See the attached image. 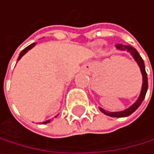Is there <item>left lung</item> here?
<instances>
[{"mask_svg": "<svg viewBox=\"0 0 154 154\" xmlns=\"http://www.w3.org/2000/svg\"><path fill=\"white\" fill-rule=\"evenodd\" d=\"M116 47H117L118 49L128 51L132 55V57L134 58V60L138 63V65H139V67L140 69L141 74H142V88H141L140 97L138 98V100L131 106H129L126 110L119 111V112H108V111H106V110H105L103 108H100V110H101L104 114L107 115V116L114 117V118H124V117L129 116V115H131L134 111H136L138 109V107L140 106V104L142 103V101L144 100V97H145L146 93H147V90H148V77H147V73H146V71H145L144 61H143L142 58L140 57V55L139 54V52L134 48H132L131 46H125V45H122V44H117Z\"/></svg>", "mask_w": 154, "mask_h": 154, "instance_id": "8db88e82", "label": "left lung"}]
</instances>
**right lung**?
I'll return each instance as SVG.
<instances>
[{"mask_svg":"<svg viewBox=\"0 0 154 154\" xmlns=\"http://www.w3.org/2000/svg\"><path fill=\"white\" fill-rule=\"evenodd\" d=\"M35 45V43H33V44L29 45L28 47H26V48L25 49H23V50L21 51V53H20L19 57H18V60H20V59H21V58H22L23 56H24V55L26 54V52H27V51H28L29 49H31V48H33V47H34ZM49 122H50V119H49V120H47V121H45V122H43V124H46V123H49Z\"/></svg>","mask_w":154,"mask_h":154,"instance_id":"1","label":"right lung"}]
</instances>
